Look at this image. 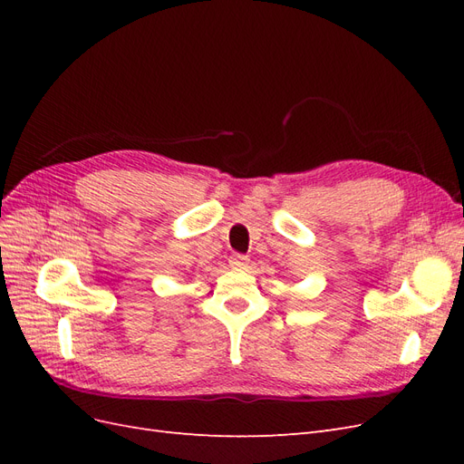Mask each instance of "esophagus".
Returning a JSON list of instances; mask_svg holds the SVG:
<instances>
[{
	"mask_svg": "<svg viewBox=\"0 0 464 464\" xmlns=\"http://www.w3.org/2000/svg\"><path fill=\"white\" fill-rule=\"evenodd\" d=\"M228 263H230L232 269H246L247 263H249V257L242 256V254H234V256H230Z\"/></svg>",
	"mask_w": 464,
	"mask_h": 464,
	"instance_id": "obj_1",
	"label": "esophagus"
}]
</instances>
